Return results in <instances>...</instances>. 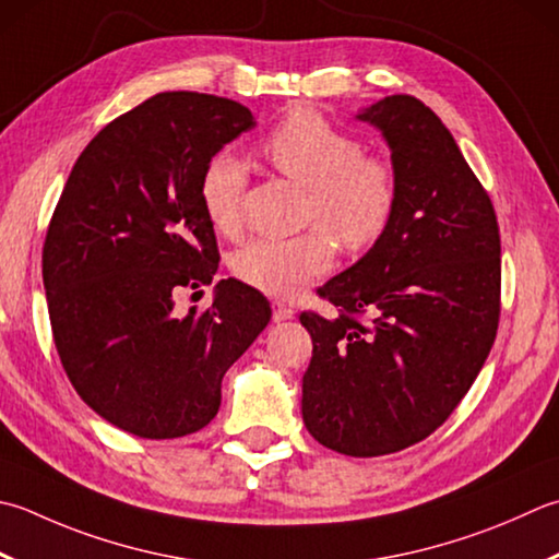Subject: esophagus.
<instances>
[{
    "instance_id": "obj_1",
    "label": "esophagus",
    "mask_w": 559,
    "mask_h": 559,
    "mask_svg": "<svg viewBox=\"0 0 559 559\" xmlns=\"http://www.w3.org/2000/svg\"><path fill=\"white\" fill-rule=\"evenodd\" d=\"M273 320L276 322H286V320H290V317L295 314V310L290 308V305H286V302H281V300H273Z\"/></svg>"
}]
</instances>
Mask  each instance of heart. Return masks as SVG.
<instances>
[{
	"label": "heart",
	"instance_id": "heart-1",
	"mask_svg": "<svg viewBox=\"0 0 559 559\" xmlns=\"http://www.w3.org/2000/svg\"><path fill=\"white\" fill-rule=\"evenodd\" d=\"M264 157L273 169L308 189L305 233L288 239H251L229 257V269L247 286L281 298L298 295L334 264L336 245L360 254L385 237L400 201L395 162L336 128L320 111L295 108L271 130ZM245 162L215 152L201 174L207 223L225 237L242 233L247 193Z\"/></svg>",
	"mask_w": 559,
	"mask_h": 559
}]
</instances>
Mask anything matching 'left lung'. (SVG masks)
Instances as JSON below:
<instances>
[{"mask_svg":"<svg viewBox=\"0 0 559 559\" xmlns=\"http://www.w3.org/2000/svg\"><path fill=\"white\" fill-rule=\"evenodd\" d=\"M358 118L382 130L400 177L385 237L305 310L312 358L302 421L354 457L397 453L451 417L491 352L501 312L495 205L429 106L392 94Z\"/></svg>","mask_w":559,"mask_h":559,"instance_id":"8db88e82","label":"left lung"}]
</instances>
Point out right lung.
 Segmentation results:
<instances>
[{
  "mask_svg": "<svg viewBox=\"0 0 559 559\" xmlns=\"http://www.w3.org/2000/svg\"><path fill=\"white\" fill-rule=\"evenodd\" d=\"M251 126L233 98L162 92L98 130L52 211L43 286L60 364L98 417L140 439L211 424L227 368L271 320L264 295L235 278L211 308L174 310L221 261L205 162Z\"/></svg>",
  "mask_w": 559,
  "mask_h": 559,
  "instance_id": "obj_1",
  "label": "right lung"
}]
</instances>
